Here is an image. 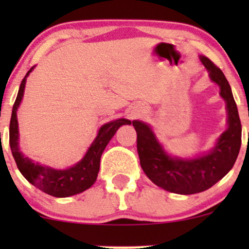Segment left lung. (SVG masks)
<instances>
[{"mask_svg":"<svg viewBox=\"0 0 249 249\" xmlns=\"http://www.w3.org/2000/svg\"><path fill=\"white\" fill-rule=\"evenodd\" d=\"M200 61L211 80L219 87V95L227 104L228 129L210 152L190 159L172 157L158 141L150 125L141 120L132 122L137 132L141 167L154 184L175 194L190 195L210 189L232 169L241 148L242 127L229 82L210 59L200 56Z\"/></svg>","mask_w":249,"mask_h":249,"instance_id":"left-lung-1","label":"left lung"}]
</instances>
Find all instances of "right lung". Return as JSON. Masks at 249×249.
Listing matches in <instances>:
<instances>
[{
  "label": "right lung",
  "mask_w": 249,
  "mask_h": 249,
  "mask_svg": "<svg viewBox=\"0 0 249 249\" xmlns=\"http://www.w3.org/2000/svg\"><path fill=\"white\" fill-rule=\"evenodd\" d=\"M32 70L34 67L30 69V71L22 79L19 91H18L17 100L14 102L13 110H12L11 124H9V145H11L12 154H13L18 169L21 172V175L32 185L38 188L46 194L55 197H69L72 195L79 194V193L89 189L96 180L97 173L100 170L101 155L110 139L114 136L117 130L122 125L131 124V122L122 118V119L113 120V122L102 125L99 129L94 142L88 148L84 157L73 166L67 167L65 170H57L46 166V165H41L39 162H35L34 160L29 159L20 152L19 126H18L17 118V110L21 104L22 96H24L26 78L31 73Z\"/></svg>",
  "instance_id": "add662e5"
}]
</instances>
